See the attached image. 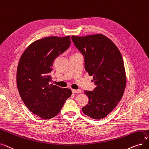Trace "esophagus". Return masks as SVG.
I'll list each match as a JSON object with an SVG mask.
<instances>
[{
  "instance_id": "1",
  "label": "esophagus",
  "mask_w": 149,
  "mask_h": 149,
  "mask_svg": "<svg viewBox=\"0 0 149 149\" xmlns=\"http://www.w3.org/2000/svg\"><path fill=\"white\" fill-rule=\"evenodd\" d=\"M72 92L73 93H82V90H72Z\"/></svg>"
}]
</instances>
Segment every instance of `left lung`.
Masks as SVG:
<instances>
[{"label": "left lung", "mask_w": 149, "mask_h": 149, "mask_svg": "<svg viewBox=\"0 0 149 149\" xmlns=\"http://www.w3.org/2000/svg\"><path fill=\"white\" fill-rule=\"evenodd\" d=\"M72 40L83 54L85 69L93 76L96 86L93 91H84L89 100L82 111L91 118L101 119L116 107L124 94L126 76L121 54L103 34L72 36Z\"/></svg>", "instance_id": "obj_1"}]
</instances>
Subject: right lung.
I'll use <instances>...</instances> for the list:
<instances>
[{
	"mask_svg": "<svg viewBox=\"0 0 149 149\" xmlns=\"http://www.w3.org/2000/svg\"><path fill=\"white\" fill-rule=\"evenodd\" d=\"M70 44V36L41 39L28 46L19 60L16 75L19 93L27 108L42 119L57 115L72 93L69 88L49 84L54 59Z\"/></svg>",
	"mask_w": 149,
	"mask_h": 149,
	"instance_id": "obj_1",
	"label": "right lung"
}]
</instances>
